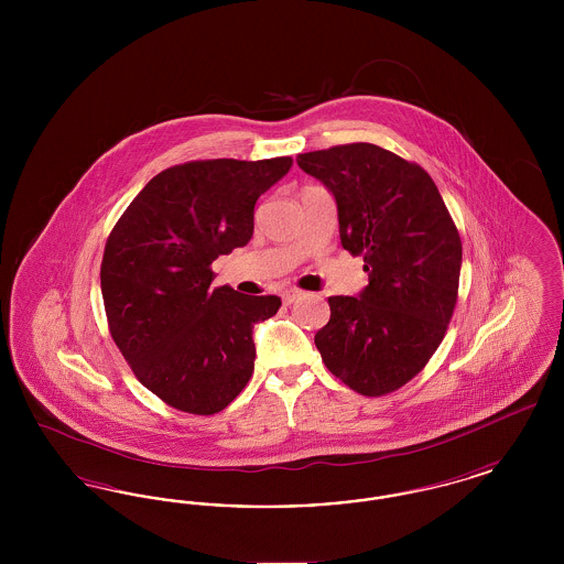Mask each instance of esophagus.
Returning <instances> with one entry per match:
<instances>
[{
    "mask_svg": "<svg viewBox=\"0 0 564 564\" xmlns=\"http://www.w3.org/2000/svg\"><path fill=\"white\" fill-rule=\"evenodd\" d=\"M302 295V292H297V290H290V292H283V302L285 304H294L295 300Z\"/></svg>",
    "mask_w": 564,
    "mask_h": 564,
    "instance_id": "esophagus-1",
    "label": "esophagus"
}]
</instances>
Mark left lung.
Here are the masks:
<instances>
[{
	"label": "left lung",
	"mask_w": 564,
	"mask_h": 564,
	"mask_svg": "<svg viewBox=\"0 0 564 564\" xmlns=\"http://www.w3.org/2000/svg\"><path fill=\"white\" fill-rule=\"evenodd\" d=\"M336 200L340 242L364 253L368 285L332 295L315 334L323 364L378 398L419 375L453 317L463 247L437 186L419 164L375 143L297 154Z\"/></svg>",
	"instance_id": "left-lung-1"
}]
</instances>
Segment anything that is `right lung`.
Here are the masks:
<instances>
[{
	"label": "right lung",
	"instance_id": "obj_1",
	"mask_svg": "<svg viewBox=\"0 0 564 564\" xmlns=\"http://www.w3.org/2000/svg\"><path fill=\"white\" fill-rule=\"evenodd\" d=\"M294 161L186 162L152 177L109 235L101 294L109 332L134 376L162 402L215 414L253 372V325L279 295L212 290L219 256L253 235L256 200Z\"/></svg>",
	"mask_w": 564,
	"mask_h": 564
}]
</instances>
